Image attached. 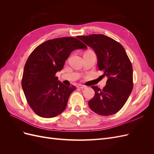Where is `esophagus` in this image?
I'll return each instance as SVG.
<instances>
[{
  "instance_id": "1",
  "label": "esophagus",
  "mask_w": 154,
  "mask_h": 154,
  "mask_svg": "<svg viewBox=\"0 0 154 154\" xmlns=\"http://www.w3.org/2000/svg\"><path fill=\"white\" fill-rule=\"evenodd\" d=\"M77 87H78V88H82V89H84V88H87L86 86L82 85H78Z\"/></svg>"
}]
</instances>
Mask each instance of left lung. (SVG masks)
I'll return each instance as SVG.
<instances>
[{"label": "left lung", "mask_w": 154, "mask_h": 154, "mask_svg": "<svg viewBox=\"0 0 154 154\" xmlns=\"http://www.w3.org/2000/svg\"><path fill=\"white\" fill-rule=\"evenodd\" d=\"M97 56V67L107 77L103 89L92 86L95 95L88 101L90 109L101 116L118 112L127 101L133 88L132 66L123 46L104 35L78 36Z\"/></svg>", "instance_id": "8db88e82"}]
</instances>
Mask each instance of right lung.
Instances as JSON below:
<instances>
[{"mask_svg":"<svg viewBox=\"0 0 154 154\" xmlns=\"http://www.w3.org/2000/svg\"><path fill=\"white\" fill-rule=\"evenodd\" d=\"M82 49L87 47L77 38L63 37L46 41L31 53L24 68L22 87L35 114L51 118L66 109L76 87L63 85L55 74L63 69L71 52Z\"/></svg>","mask_w":154,"mask_h":154,"instance_id":"add662e5","label":"right lung"}]
</instances>
